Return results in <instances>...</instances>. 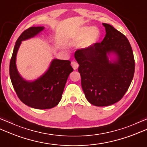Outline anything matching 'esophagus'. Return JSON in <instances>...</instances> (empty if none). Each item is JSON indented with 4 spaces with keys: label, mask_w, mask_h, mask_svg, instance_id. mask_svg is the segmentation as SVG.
<instances>
[{
    "label": "esophagus",
    "mask_w": 147,
    "mask_h": 147,
    "mask_svg": "<svg viewBox=\"0 0 147 147\" xmlns=\"http://www.w3.org/2000/svg\"><path fill=\"white\" fill-rule=\"evenodd\" d=\"M71 65H72V67H73L74 70H76L78 68V66H79L78 64L76 62H74V61L71 62Z\"/></svg>",
    "instance_id": "34e87169"
}]
</instances>
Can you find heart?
Instances as JSON below:
<instances>
[{
	"mask_svg": "<svg viewBox=\"0 0 147 147\" xmlns=\"http://www.w3.org/2000/svg\"><path fill=\"white\" fill-rule=\"evenodd\" d=\"M99 37V31L96 27L83 26L75 32L67 36V43L71 46L76 45L82 42L84 49H89L95 44Z\"/></svg>",
	"mask_w": 147,
	"mask_h": 147,
	"instance_id": "obj_1",
	"label": "heart"
}]
</instances>
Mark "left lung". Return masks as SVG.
<instances>
[{"label":"left lung","mask_w":147,"mask_h":147,"mask_svg":"<svg viewBox=\"0 0 147 147\" xmlns=\"http://www.w3.org/2000/svg\"><path fill=\"white\" fill-rule=\"evenodd\" d=\"M100 43L74 53L80 66L82 89L90 104L107 106L119 101L127 92L135 73V59L128 40L107 23Z\"/></svg>","instance_id":"8db88e82"}]
</instances>
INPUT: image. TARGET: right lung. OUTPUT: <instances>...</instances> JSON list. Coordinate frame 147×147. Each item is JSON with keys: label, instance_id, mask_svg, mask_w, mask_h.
Returning a JSON list of instances; mask_svg holds the SVG:
<instances>
[{"label": "right lung", "instance_id": "obj_1", "mask_svg": "<svg viewBox=\"0 0 147 147\" xmlns=\"http://www.w3.org/2000/svg\"><path fill=\"white\" fill-rule=\"evenodd\" d=\"M44 29V26H32L22 33L16 42L9 66L11 82L19 98L25 105L36 109H51L59 104L68 76L73 71L69 61L54 59L38 78L30 81L20 75L16 57L22 42L33 38Z\"/></svg>", "mask_w": 147, "mask_h": 147}]
</instances>
